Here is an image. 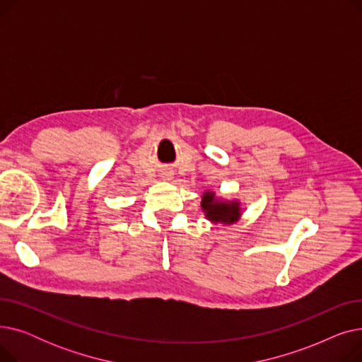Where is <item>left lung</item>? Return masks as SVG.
Instances as JSON below:
<instances>
[{"instance_id": "left-lung-1", "label": "left lung", "mask_w": 362, "mask_h": 362, "mask_svg": "<svg viewBox=\"0 0 362 362\" xmlns=\"http://www.w3.org/2000/svg\"><path fill=\"white\" fill-rule=\"evenodd\" d=\"M202 210L205 211L206 217L213 220L214 223L221 221V223H235L239 217V206L236 202H217L214 198V194L206 192L202 197Z\"/></svg>"}]
</instances>
